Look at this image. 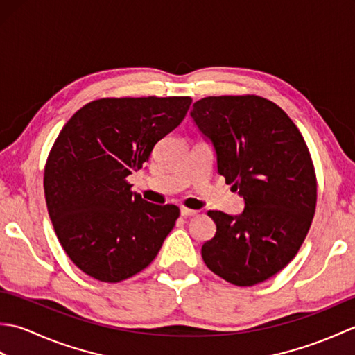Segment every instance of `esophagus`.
Returning <instances> with one entry per match:
<instances>
[{
	"label": "esophagus",
	"mask_w": 355,
	"mask_h": 355,
	"mask_svg": "<svg viewBox=\"0 0 355 355\" xmlns=\"http://www.w3.org/2000/svg\"><path fill=\"white\" fill-rule=\"evenodd\" d=\"M180 214H182V216H193L198 214V210H193V209H187V207H182L180 209Z\"/></svg>",
	"instance_id": "esophagus-1"
}]
</instances>
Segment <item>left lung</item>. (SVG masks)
<instances>
[{"mask_svg":"<svg viewBox=\"0 0 355 355\" xmlns=\"http://www.w3.org/2000/svg\"><path fill=\"white\" fill-rule=\"evenodd\" d=\"M191 117L212 143L218 173L244 198L239 215L209 210L216 233L202 261L233 285L267 281L296 256L314 216L318 184L302 134L259 96L205 97Z\"/></svg>","mask_w":355,"mask_h":355,"instance_id":"obj_1","label":"left lung"}]
</instances>
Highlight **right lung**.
<instances>
[{
    "label": "right lung",
    "instance_id": "right-lung-1",
    "mask_svg": "<svg viewBox=\"0 0 355 355\" xmlns=\"http://www.w3.org/2000/svg\"><path fill=\"white\" fill-rule=\"evenodd\" d=\"M191 97H122L87 103L65 123L44 171L50 220L84 273L120 282L154 261L180 210L131 192L155 143L182 123Z\"/></svg>",
    "mask_w": 355,
    "mask_h": 355
}]
</instances>
